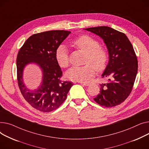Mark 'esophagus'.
<instances>
[{
  "mask_svg": "<svg viewBox=\"0 0 149 149\" xmlns=\"http://www.w3.org/2000/svg\"><path fill=\"white\" fill-rule=\"evenodd\" d=\"M81 85H84V86H88L89 85H90V84L89 83H88V82H79Z\"/></svg>",
  "mask_w": 149,
  "mask_h": 149,
  "instance_id": "34e87169",
  "label": "esophagus"
}]
</instances>
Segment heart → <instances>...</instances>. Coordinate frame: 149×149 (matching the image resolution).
<instances>
[{"mask_svg": "<svg viewBox=\"0 0 149 149\" xmlns=\"http://www.w3.org/2000/svg\"><path fill=\"white\" fill-rule=\"evenodd\" d=\"M72 45L86 54L83 66H74L66 73L67 77L72 81H87L95 74V69L102 72L106 69L109 61L108 50L100 46L99 42L88 35H82L72 41ZM55 59L61 68H66L69 64L68 50L64 45H59L55 51Z\"/></svg>", "mask_w": 149, "mask_h": 149, "instance_id": "obj_1", "label": "heart"}]
</instances>
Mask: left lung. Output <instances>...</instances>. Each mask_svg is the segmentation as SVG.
I'll list each match as a JSON object with an SVG mask.
<instances>
[{
    "label": "left lung",
    "mask_w": 149,
    "mask_h": 149,
    "mask_svg": "<svg viewBox=\"0 0 149 149\" xmlns=\"http://www.w3.org/2000/svg\"><path fill=\"white\" fill-rule=\"evenodd\" d=\"M100 36L107 46L109 60L102 78L100 93L94 100L110 108L123 103L132 90L138 72V60L132 44L126 35L108 26L86 28Z\"/></svg>",
    "instance_id": "8db88e82"
}]
</instances>
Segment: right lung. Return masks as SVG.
<instances>
[{
    "instance_id": "1",
    "label": "right lung",
    "mask_w": 149,
    "mask_h": 149,
    "mask_svg": "<svg viewBox=\"0 0 149 149\" xmlns=\"http://www.w3.org/2000/svg\"><path fill=\"white\" fill-rule=\"evenodd\" d=\"M70 33L54 30L35 33L26 40L17 54V78L19 89L24 99L40 111L49 112L58 108L73 85L72 82L61 79L63 72L55 59L57 47ZM31 62L39 65L43 72L42 84L34 92L26 89L22 80V70Z\"/></svg>"
}]
</instances>
